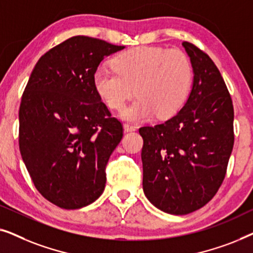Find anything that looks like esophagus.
<instances>
[{
  "label": "esophagus",
  "instance_id": "obj_1",
  "mask_svg": "<svg viewBox=\"0 0 253 253\" xmlns=\"http://www.w3.org/2000/svg\"><path fill=\"white\" fill-rule=\"evenodd\" d=\"M123 127H124V131H126V132H130V131H134L137 129L136 126H132V124H130V123H126L123 126Z\"/></svg>",
  "mask_w": 253,
  "mask_h": 253
}]
</instances>
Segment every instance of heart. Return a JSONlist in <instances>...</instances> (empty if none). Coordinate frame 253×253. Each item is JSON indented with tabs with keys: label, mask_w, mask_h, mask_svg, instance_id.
<instances>
[{
	"label": "heart",
	"mask_w": 253,
	"mask_h": 253,
	"mask_svg": "<svg viewBox=\"0 0 253 253\" xmlns=\"http://www.w3.org/2000/svg\"><path fill=\"white\" fill-rule=\"evenodd\" d=\"M192 64L184 51L164 47L130 48L113 60V68L100 67L93 76L98 95L113 109H120L134 94L139 96L126 106L123 120L167 119L177 114L188 99L192 84Z\"/></svg>",
	"instance_id": "heart-1"
}]
</instances>
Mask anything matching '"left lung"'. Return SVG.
Segmentation results:
<instances>
[{"mask_svg":"<svg viewBox=\"0 0 253 253\" xmlns=\"http://www.w3.org/2000/svg\"><path fill=\"white\" fill-rule=\"evenodd\" d=\"M193 68L183 108L139 129L143 189L159 210L184 215L205 206L222 184L234 146V107L219 69L202 49L182 43Z\"/></svg>","mask_w":253,"mask_h":253,"instance_id":"1","label":"left lung"}]
</instances>
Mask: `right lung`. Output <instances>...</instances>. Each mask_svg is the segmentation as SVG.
Returning a JSON list of instances; mask_svg holds the SVG:
<instances>
[{
	"label": "right lung",
	"instance_id": "obj_1",
	"mask_svg": "<svg viewBox=\"0 0 253 253\" xmlns=\"http://www.w3.org/2000/svg\"><path fill=\"white\" fill-rule=\"evenodd\" d=\"M95 38L63 41L37 62L19 107V150L38 191L77 210L101 196L106 166L123 137L93 85L100 62L122 50Z\"/></svg>",
	"mask_w": 253,
	"mask_h": 253
}]
</instances>
